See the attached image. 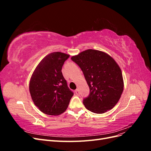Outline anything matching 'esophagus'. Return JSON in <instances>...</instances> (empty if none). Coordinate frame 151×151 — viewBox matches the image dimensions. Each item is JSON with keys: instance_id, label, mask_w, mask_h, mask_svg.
Here are the masks:
<instances>
[{"instance_id": "34e87169", "label": "esophagus", "mask_w": 151, "mask_h": 151, "mask_svg": "<svg viewBox=\"0 0 151 151\" xmlns=\"http://www.w3.org/2000/svg\"><path fill=\"white\" fill-rule=\"evenodd\" d=\"M75 93H76L77 96H79V94H80V93H79V90H78V89H77V90H76V91H75Z\"/></svg>"}]
</instances>
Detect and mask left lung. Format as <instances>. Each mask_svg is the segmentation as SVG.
Wrapping results in <instances>:
<instances>
[{"instance_id": "left-lung-1", "label": "left lung", "mask_w": 151, "mask_h": 151, "mask_svg": "<svg viewBox=\"0 0 151 151\" xmlns=\"http://www.w3.org/2000/svg\"><path fill=\"white\" fill-rule=\"evenodd\" d=\"M83 71L89 88V94L83 99L88 110L104 113L115 106L123 91L122 70L107 53L89 49L71 57Z\"/></svg>"}]
</instances>
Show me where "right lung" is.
<instances>
[{
  "label": "right lung",
  "instance_id": "add662e5",
  "mask_svg": "<svg viewBox=\"0 0 151 151\" xmlns=\"http://www.w3.org/2000/svg\"><path fill=\"white\" fill-rule=\"evenodd\" d=\"M69 55L53 52L47 55L36 67L29 82L33 101L41 111L49 115L64 112L74 95L62 72Z\"/></svg>",
  "mask_w": 151,
  "mask_h": 151
}]
</instances>
